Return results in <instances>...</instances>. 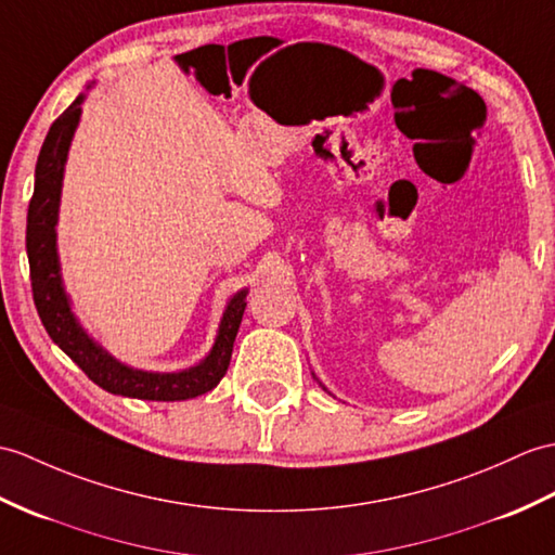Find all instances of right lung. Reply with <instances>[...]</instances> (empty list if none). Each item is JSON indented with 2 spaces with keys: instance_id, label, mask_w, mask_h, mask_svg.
<instances>
[{
  "instance_id": "obj_1",
  "label": "right lung",
  "mask_w": 555,
  "mask_h": 555,
  "mask_svg": "<svg viewBox=\"0 0 555 555\" xmlns=\"http://www.w3.org/2000/svg\"><path fill=\"white\" fill-rule=\"evenodd\" d=\"M82 99L77 96L49 127L47 139L35 167V191L28 208V229H25V248H28L33 300L42 324L63 352L80 366L89 380L111 395L151 399V402H179L210 392L224 378L231 362V350L246 312V293H236L224 309L217 340L210 354L198 366L179 373H151L130 369L103 352L77 324L66 293L61 286L59 255H56V217L61 201L63 165H66L73 132L80 120Z\"/></svg>"
}]
</instances>
